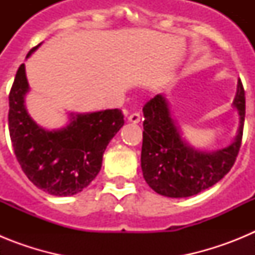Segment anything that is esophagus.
<instances>
[{"mask_svg":"<svg viewBox=\"0 0 255 255\" xmlns=\"http://www.w3.org/2000/svg\"><path fill=\"white\" fill-rule=\"evenodd\" d=\"M140 120H141V116L140 114H138V112H134V114H131L129 117H128V121H130V123L132 124L140 123Z\"/></svg>","mask_w":255,"mask_h":255,"instance_id":"esophagus-1","label":"esophagus"}]
</instances>
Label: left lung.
I'll return each mask as SVG.
<instances>
[{"instance_id":"1","label":"left lung","mask_w":255,"mask_h":255,"mask_svg":"<svg viewBox=\"0 0 255 255\" xmlns=\"http://www.w3.org/2000/svg\"><path fill=\"white\" fill-rule=\"evenodd\" d=\"M234 105L240 116L238 136L229 147L211 153L193 149L182 140L161 94L144 105L141 171L155 193L170 198L191 197L215 185L231 170L244 130L245 91L242 80L238 83Z\"/></svg>"}]
</instances>
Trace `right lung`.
I'll list each match as a JSON object with an SVG mask.
<instances>
[{"instance_id":"obj_1","label":"right lung","mask_w":255,"mask_h":255,"mask_svg":"<svg viewBox=\"0 0 255 255\" xmlns=\"http://www.w3.org/2000/svg\"><path fill=\"white\" fill-rule=\"evenodd\" d=\"M28 91L21 64L8 94V131L17 162L26 177L48 194H78L101 171L106 147L124 125L123 112L115 108L76 115L64 129L47 131L26 112L24 96Z\"/></svg>"}]
</instances>
